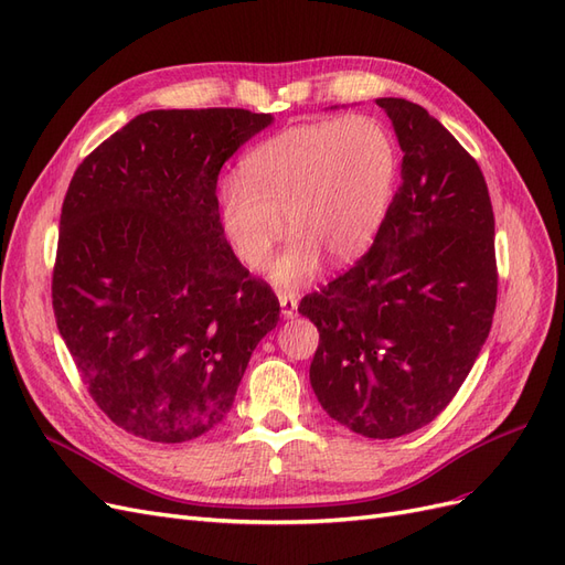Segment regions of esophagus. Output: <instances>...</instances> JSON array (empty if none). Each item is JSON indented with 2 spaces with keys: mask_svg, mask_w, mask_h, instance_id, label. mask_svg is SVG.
<instances>
[{
  "mask_svg": "<svg viewBox=\"0 0 565 565\" xmlns=\"http://www.w3.org/2000/svg\"><path fill=\"white\" fill-rule=\"evenodd\" d=\"M280 299V309H282V318H295L297 316V306L299 299L295 292H278Z\"/></svg>",
  "mask_w": 565,
  "mask_h": 565,
  "instance_id": "34e87169",
  "label": "esophagus"
}]
</instances>
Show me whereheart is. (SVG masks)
<instances>
[{
  "label": "heart",
  "mask_w": 565,
  "mask_h": 565,
  "mask_svg": "<svg viewBox=\"0 0 565 565\" xmlns=\"http://www.w3.org/2000/svg\"><path fill=\"white\" fill-rule=\"evenodd\" d=\"M398 172V141L380 117L289 127L247 152L221 191V224L249 268L264 266L285 228L289 241L268 273L278 285H301L318 273L322 252L351 262L367 249Z\"/></svg>",
  "instance_id": "obj_1"
}]
</instances>
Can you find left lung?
Returning a JSON list of instances; mask_svg holds the SVG:
<instances>
[{
	"mask_svg": "<svg viewBox=\"0 0 565 565\" xmlns=\"http://www.w3.org/2000/svg\"><path fill=\"white\" fill-rule=\"evenodd\" d=\"M403 150L401 185L372 247L306 295L324 413L367 438L434 422L481 353L494 303V216L481 167L422 106L377 98Z\"/></svg>",
	"mask_w": 565,
	"mask_h": 565,
	"instance_id": "left-lung-1",
	"label": "left lung"
}]
</instances>
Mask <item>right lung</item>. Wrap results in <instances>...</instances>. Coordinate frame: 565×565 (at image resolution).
<instances>
[{
  "mask_svg": "<svg viewBox=\"0 0 565 565\" xmlns=\"http://www.w3.org/2000/svg\"><path fill=\"white\" fill-rule=\"evenodd\" d=\"M273 122L243 108L136 115L67 185L51 278L58 332L110 422L183 443L224 422L278 324L218 218L221 167Z\"/></svg>",
  "mask_w": 565,
  "mask_h": 565,
  "instance_id": "obj_1",
  "label": "right lung"
}]
</instances>
